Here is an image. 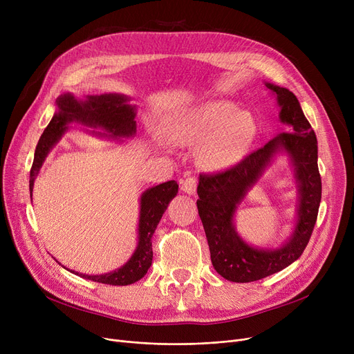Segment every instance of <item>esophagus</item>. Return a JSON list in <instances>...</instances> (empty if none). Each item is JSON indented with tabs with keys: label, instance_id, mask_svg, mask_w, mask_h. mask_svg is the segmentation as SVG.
I'll use <instances>...</instances> for the list:
<instances>
[{
	"label": "esophagus",
	"instance_id": "34e87169",
	"mask_svg": "<svg viewBox=\"0 0 354 354\" xmlns=\"http://www.w3.org/2000/svg\"><path fill=\"white\" fill-rule=\"evenodd\" d=\"M182 191L187 192L188 195H194L196 192V178L192 176V175H187L182 180Z\"/></svg>",
	"mask_w": 354,
	"mask_h": 354
}]
</instances>
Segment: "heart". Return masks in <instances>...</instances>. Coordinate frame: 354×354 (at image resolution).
<instances>
[{
	"mask_svg": "<svg viewBox=\"0 0 354 354\" xmlns=\"http://www.w3.org/2000/svg\"><path fill=\"white\" fill-rule=\"evenodd\" d=\"M165 132L176 145L202 146V165L221 171L243 156L254 136L255 123L248 111H234L227 102H211L172 116Z\"/></svg>",
	"mask_w": 354,
	"mask_h": 354,
	"instance_id": "heart-1",
	"label": "heart"
}]
</instances>
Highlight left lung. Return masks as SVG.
<instances>
[{
	"label": "left lung",
	"instance_id": "1",
	"mask_svg": "<svg viewBox=\"0 0 354 354\" xmlns=\"http://www.w3.org/2000/svg\"><path fill=\"white\" fill-rule=\"evenodd\" d=\"M281 107L280 120L290 126L263 147L236 165L215 174H201L196 201L205 230L211 261L219 275L234 283H251L284 270L299 258L311 238L322 201V178L317 165V138L299 100L288 88L267 83ZM283 148L291 156L299 180V221L290 241L278 250L250 248L234 232L236 205L261 176L272 155Z\"/></svg>",
	"mask_w": 354,
	"mask_h": 354
}]
</instances>
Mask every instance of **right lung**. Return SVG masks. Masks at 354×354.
<instances>
[{
    "mask_svg": "<svg viewBox=\"0 0 354 354\" xmlns=\"http://www.w3.org/2000/svg\"><path fill=\"white\" fill-rule=\"evenodd\" d=\"M59 110L55 111L48 126L37 143L34 162L30 171V194L32 195L34 179L50 152V149L59 142L67 123L79 122L86 126L102 127L111 136H132L136 132L135 107L127 104V99L120 95L88 96L86 102L74 99L71 95H63L57 100ZM178 194L176 180H167L147 189L140 198V219H139V244L132 258L119 270L103 275H84L87 280L109 284L127 286L136 283L152 266V235L159 221L166 211L172 198ZM74 272V271H73ZM79 274V272H76Z\"/></svg>",
    "mask_w": 354,
    "mask_h": 354,
    "instance_id": "obj_1",
    "label": "right lung"
}]
</instances>
